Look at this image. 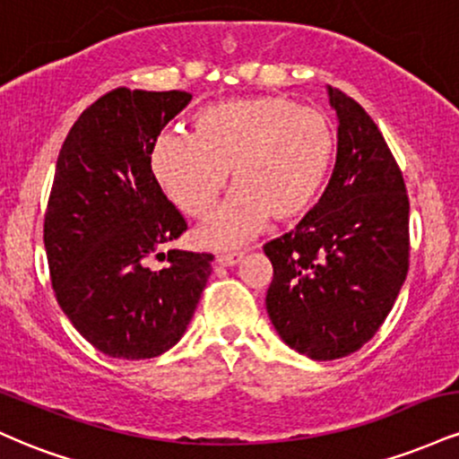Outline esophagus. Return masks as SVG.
Returning <instances> with one entry per match:
<instances>
[{
	"label": "esophagus",
	"instance_id": "esophagus-1",
	"mask_svg": "<svg viewBox=\"0 0 459 459\" xmlns=\"http://www.w3.org/2000/svg\"><path fill=\"white\" fill-rule=\"evenodd\" d=\"M244 259V252H220L218 256H215V261L220 263V265H235V263H239Z\"/></svg>",
	"mask_w": 459,
	"mask_h": 459
}]
</instances>
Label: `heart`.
Listing matches in <instances>:
<instances>
[{"label":"heart","mask_w":459,"mask_h":459,"mask_svg":"<svg viewBox=\"0 0 459 459\" xmlns=\"http://www.w3.org/2000/svg\"><path fill=\"white\" fill-rule=\"evenodd\" d=\"M336 131L324 112L287 97L220 101L192 118V135L166 134L151 149L163 194L189 218H204L229 172L233 192L198 230L207 246H235L270 218L281 224L310 207L328 177Z\"/></svg>","instance_id":"heart-1"}]
</instances>
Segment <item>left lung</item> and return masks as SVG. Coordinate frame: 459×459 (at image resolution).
Instances as JSON below:
<instances>
[{"label":"left lung","mask_w":459,"mask_h":459,"mask_svg":"<svg viewBox=\"0 0 459 459\" xmlns=\"http://www.w3.org/2000/svg\"><path fill=\"white\" fill-rule=\"evenodd\" d=\"M339 116L336 166L296 229L263 246L273 278L267 313L281 339L336 360L373 339L410 267V200L386 140L360 103L328 88Z\"/></svg>","instance_id":"8db88e82"}]
</instances>
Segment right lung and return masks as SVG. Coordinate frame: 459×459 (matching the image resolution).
<instances>
[{"instance_id":"add662e5","label":"right lung","mask_w":459,"mask_h":459,"mask_svg":"<svg viewBox=\"0 0 459 459\" xmlns=\"http://www.w3.org/2000/svg\"><path fill=\"white\" fill-rule=\"evenodd\" d=\"M183 91L116 88L83 109L57 155L45 250L57 304L79 334L123 360L155 358L183 336L213 255L168 250L187 230L151 168ZM151 258L166 260L151 271Z\"/></svg>"}]
</instances>
